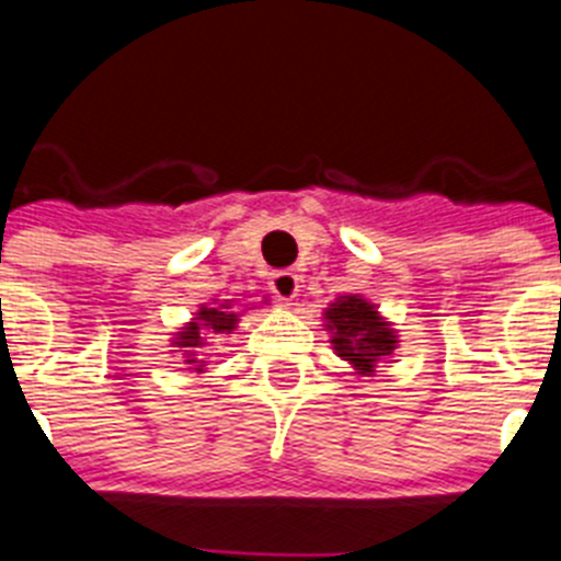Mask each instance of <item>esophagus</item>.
<instances>
[{
    "label": "esophagus",
    "mask_w": 561,
    "mask_h": 561,
    "mask_svg": "<svg viewBox=\"0 0 561 561\" xmlns=\"http://www.w3.org/2000/svg\"><path fill=\"white\" fill-rule=\"evenodd\" d=\"M272 291L277 295V300H291V297H297V291H300V286H297V275L291 270H280L272 275L270 280Z\"/></svg>",
    "instance_id": "1"
}]
</instances>
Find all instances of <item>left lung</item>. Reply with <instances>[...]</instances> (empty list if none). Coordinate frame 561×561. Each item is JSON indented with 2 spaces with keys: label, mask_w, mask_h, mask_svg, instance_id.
<instances>
[{
  "label": "left lung",
  "mask_w": 561,
  "mask_h": 561,
  "mask_svg": "<svg viewBox=\"0 0 561 561\" xmlns=\"http://www.w3.org/2000/svg\"><path fill=\"white\" fill-rule=\"evenodd\" d=\"M325 320H329V329L334 331L331 342H334L336 354L348 359L359 374H374L376 362L393 354L396 334L376 314L368 300L356 295L340 297L325 311Z\"/></svg>",
  "instance_id": "obj_1"
}]
</instances>
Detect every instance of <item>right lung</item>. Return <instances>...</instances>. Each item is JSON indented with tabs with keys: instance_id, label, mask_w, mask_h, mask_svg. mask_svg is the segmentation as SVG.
Here are the masks:
<instances>
[{
	"instance_id": "1",
	"label": "right lung",
	"mask_w": 561,
	"mask_h": 561,
	"mask_svg": "<svg viewBox=\"0 0 561 561\" xmlns=\"http://www.w3.org/2000/svg\"><path fill=\"white\" fill-rule=\"evenodd\" d=\"M236 329V311H230V306H219V309H202L199 317H196V323L185 325V331L176 334V342L173 345H180V348L199 351L207 345L205 334H230ZM193 362V359H187Z\"/></svg>"
}]
</instances>
